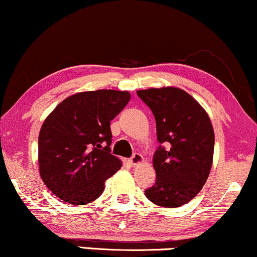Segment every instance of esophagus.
Here are the masks:
<instances>
[{
	"label": "esophagus",
	"mask_w": 257,
	"mask_h": 257,
	"mask_svg": "<svg viewBox=\"0 0 257 257\" xmlns=\"http://www.w3.org/2000/svg\"><path fill=\"white\" fill-rule=\"evenodd\" d=\"M143 161H144V158L141 155V154H138V153L134 154V155H132V158L130 159V162H131V165H134V166L138 165V164H142Z\"/></svg>",
	"instance_id": "obj_1"
}]
</instances>
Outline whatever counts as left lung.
Here are the masks:
<instances>
[{"mask_svg":"<svg viewBox=\"0 0 257 257\" xmlns=\"http://www.w3.org/2000/svg\"><path fill=\"white\" fill-rule=\"evenodd\" d=\"M153 111L160 147L153 156L156 180L146 196L156 206H184L201 191L213 164L214 130L196 99L178 87L137 91Z\"/></svg>","mask_w":257,"mask_h":257,"instance_id":"obj_1","label":"left lung"}]
</instances>
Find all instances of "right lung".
Listing matches in <instances>:
<instances>
[{
	"instance_id": "add662e5",
	"label": "right lung",
	"mask_w": 257,
	"mask_h": 257,
	"mask_svg": "<svg viewBox=\"0 0 257 257\" xmlns=\"http://www.w3.org/2000/svg\"><path fill=\"white\" fill-rule=\"evenodd\" d=\"M127 91L75 93L48 115L38 137L39 173L60 200L75 206L95 201L121 167L110 154V121L128 103Z\"/></svg>"
}]
</instances>
